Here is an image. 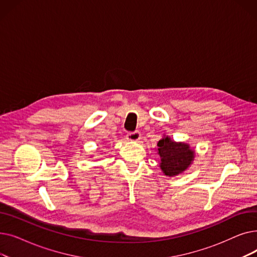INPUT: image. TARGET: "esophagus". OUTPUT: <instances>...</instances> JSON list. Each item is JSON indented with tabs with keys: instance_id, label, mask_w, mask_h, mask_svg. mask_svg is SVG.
I'll list each match as a JSON object with an SVG mask.
<instances>
[{
	"instance_id": "34e87169",
	"label": "esophagus",
	"mask_w": 257,
	"mask_h": 257,
	"mask_svg": "<svg viewBox=\"0 0 257 257\" xmlns=\"http://www.w3.org/2000/svg\"><path fill=\"white\" fill-rule=\"evenodd\" d=\"M127 140L129 142H133V143H138L141 140V133L139 131L136 132H129L127 134Z\"/></svg>"
}]
</instances>
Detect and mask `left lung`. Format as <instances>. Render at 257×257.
Returning <instances> with one entry per match:
<instances>
[{
	"instance_id": "left-lung-1",
	"label": "left lung",
	"mask_w": 257,
	"mask_h": 257,
	"mask_svg": "<svg viewBox=\"0 0 257 257\" xmlns=\"http://www.w3.org/2000/svg\"><path fill=\"white\" fill-rule=\"evenodd\" d=\"M157 153L160 156L159 167L166 176L174 177L185 172L195 159V150L190 144L175 142L164 136L157 143Z\"/></svg>"
}]
</instances>
